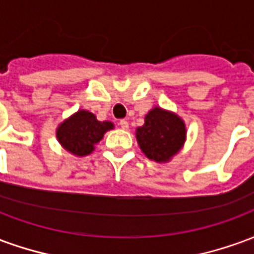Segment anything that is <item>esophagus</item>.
Returning a JSON list of instances; mask_svg holds the SVG:
<instances>
[{"mask_svg": "<svg viewBox=\"0 0 254 254\" xmlns=\"http://www.w3.org/2000/svg\"><path fill=\"white\" fill-rule=\"evenodd\" d=\"M120 127H121L124 130H127V129H129V124H127V120H121V121H120Z\"/></svg>", "mask_w": 254, "mask_h": 254, "instance_id": "1", "label": "esophagus"}]
</instances>
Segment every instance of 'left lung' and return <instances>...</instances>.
Here are the masks:
<instances>
[{
  "instance_id": "1",
  "label": "left lung",
  "mask_w": 254,
  "mask_h": 254,
  "mask_svg": "<svg viewBox=\"0 0 254 254\" xmlns=\"http://www.w3.org/2000/svg\"><path fill=\"white\" fill-rule=\"evenodd\" d=\"M140 149L149 160L167 163L187 141V125L177 113L155 106L145 114L144 125L136 129Z\"/></svg>"
}]
</instances>
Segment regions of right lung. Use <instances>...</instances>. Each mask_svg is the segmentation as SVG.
I'll use <instances>...</instances> for the list:
<instances>
[{
	"mask_svg": "<svg viewBox=\"0 0 254 254\" xmlns=\"http://www.w3.org/2000/svg\"><path fill=\"white\" fill-rule=\"evenodd\" d=\"M111 129H114L113 122L98 121L95 114L81 109L58 125L56 136L65 151L83 158L94 152L96 144Z\"/></svg>",
	"mask_w": 254,
	"mask_h": 254,
	"instance_id": "add662e5",
	"label": "right lung"
}]
</instances>
